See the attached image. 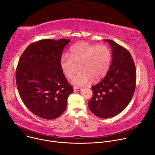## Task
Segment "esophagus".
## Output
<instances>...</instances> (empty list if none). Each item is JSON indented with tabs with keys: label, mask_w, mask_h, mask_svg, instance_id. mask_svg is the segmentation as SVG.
<instances>
[{
	"label": "esophagus",
	"mask_w": 155,
	"mask_h": 155,
	"mask_svg": "<svg viewBox=\"0 0 155 155\" xmlns=\"http://www.w3.org/2000/svg\"><path fill=\"white\" fill-rule=\"evenodd\" d=\"M81 90V87H77V86L74 87V91H80Z\"/></svg>",
	"instance_id": "esophagus-1"
}]
</instances>
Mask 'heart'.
Listing matches in <instances>:
<instances>
[{"instance_id": "1", "label": "heart", "mask_w": 155, "mask_h": 155, "mask_svg": "<svg viewBox=\"0 0 155 155\" xmlns=\"http://www.w3.org/2000/svg\"><path fill=\"white\" fill-rule=\"evenodd\" d=\"M112 59L110 50L106 46L87 42L77 43L71 49V55L63 53L60 65L65 76L72 78L80 69L81 71L73 78L72 83L81 86L92 80L97 82L107 75Z\"/></svg>"}]
</instances>
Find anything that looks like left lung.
<instances>
[{
    "label": "left lung",
    "mask_w": 155,
    "mask_h": 155,
    "mask_svg": "<svg viewBox=\"0 0 155 155\" xmlns=\"http://www.w3.org/2000/svg\"><path fill=\"white\" fill-rule=\"evenodd\" d=\"M112 49L110 69L98 84L91 87L93 97L88 102L91 112L101 118L119 114L134 95L136 85L134 62L129 51L112 40H104Z\"/></svg>",
    "instance_id": "1"
}]
</instances>
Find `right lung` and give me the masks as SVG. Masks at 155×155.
Masks as SVG:
<instances>
[{
	"label": "right lung",
	"instance_id": "obj_1",
	"mask_svg": "<svg viewBox=\"0 0 155 155\" xmlns=\"http://www.w3.org/2000/svg\"><path fill=\"white\" fill-rule=\"evenodd\" d=\"M71 40L43 39L29 45L21 54L16 83L25 105L35 115L52 120L61 115L74 91L63 74L60 59Z\"/></svg>",
	"mask_w": 155,
	"mask_h": 155
}]
</instances>
